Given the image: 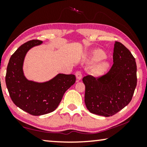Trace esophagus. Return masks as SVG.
I'll return each mask as SVG.
<instances>
[{
    "label": "esophagus",
    "instance_id": "esophagus-1",
    "mask_svg": "<svg viewBox=\"0 0 147 147\" xmlns=\"http://www.w3.org/2000/svg\"><path fill=\"white\" fill-rule=\"evenodd\" d=\"M76 78L78 80H80L82 78V73L81 71H77L76 72Z\"/></svg>",
    "mask_w": 147,
    "mask_h": 147
}]
</instances>
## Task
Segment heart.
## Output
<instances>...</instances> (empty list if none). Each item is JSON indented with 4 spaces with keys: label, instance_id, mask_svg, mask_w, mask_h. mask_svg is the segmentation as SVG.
<instances>
[{
    "label": "heart",
    "instance_id": "b5f03b06",
    "mask_svg": "<svg viewBox=\"0 0 147 147\" xmlns=\"http://www.w3.org/2000/svg\"><path fill=\"white\" fill-rule=\"evenodd\" d=\"M106 57V53L100 49H96L92 52L90 57V61L96 62L105 59ZM109 67V63L108 62H103L96 66L93 70L94 74L95 75H100L105 72Z\"/></svg>",
    "mask_w": 147,
    "mask_h": 147
}]
</instances>
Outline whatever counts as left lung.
I'll return each instance as SVG.
<instances>
[{
	"instance_id": "1",
	"label": "left lung",
	"mask_w": 147,
	"mask_h": 147,
	"mask_svg": "<svg viewBox=\"0 0 147 147\" xmlns=\"http://www.w3.org/2000/svg\"><path fill=\"white\" fill-rule=\"evenodd\" d=\"M113 62L105 75L99 78L88 75L82 79L87 109L105 117L114 115L130 103L137 83L135 59L118 41L114 43Z\"/></svg>"
}]
</instances>
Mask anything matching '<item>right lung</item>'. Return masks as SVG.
<instances>
[{"label": "right lung", "mask_w": 147, "mask_h": 147, "mask_svg": "<svg viewBox=\"0 0 147 147\" xmlns=\"http://www.w3.org/2000/svg\"><path fill=\"white\" fill-rule=\"evenodd\" d=\"M43 43L31 40L23 44L11 55L5 82L10 97L16 106L31 115L40 116L55 110L65 92L76 82L73 74H59L49 81L39 83L28 80L23 66L28 51Z\"/></svg>", "instance_id": "add662e5"}]
</instances>
